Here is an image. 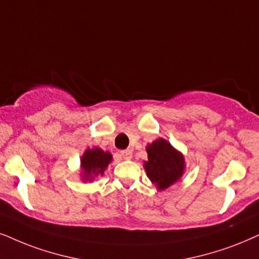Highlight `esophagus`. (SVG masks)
<instances>
[{
    "mask_svg": "<svg viewBox=\"0 0 259 259\" xmlns=\"http://www.w3.org/2000/svg\"><path fill=\"white\" fill-rule=\"evenodd\" d=\"M120 156H122V159H124V160H130L133 158L132 150H129V149L122 150V152H120Z\"/></svg>",
    "mask_w": 259,
    "mask_h": 259,
    "instance_id": "obj_1",
    "label": "esophagus"
}]
</instances>
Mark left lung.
<instances>
[{
	"label": "left lung",
	"mask_w": 259,
	"mask_h": 259,
	"mask_svg": "<svg viewBox=\"0 0 259 259\" xmlns=\"http://www.w3.org/2000/svg\"><path fill=\"white\" fill-rule=\"evenodd\" d=\"M148 160L143 163L147 176L159 191L181 181L185 172V158L167 140L156 139L146 147Z\"/></svg>",
	"instance_id": "obj_1"
}]
</instances>
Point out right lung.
I'll return each instance as SVG.
<instances>
[{
  "instance_id": "add662e5",
  "label": "right lung",
  "mask_w": 259,
  "mask_h": 259,
  "mask_svg": "<svg viewBox=\"0 0 259 259\" xmlns=\"http://www.w3.org/2000/svg\"><path fill=\"white\" fill-rule=\"evenodd\" d=\"M112 161V154L101 148H87L80 159V177L83 183H92L99 176H104V171Z\"/></svg>"
}]
</instances>
